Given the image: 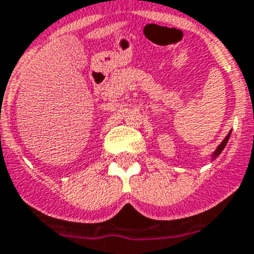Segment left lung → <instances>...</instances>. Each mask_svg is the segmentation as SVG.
<instances>
[{"label":"left lung","mask_w":254,"mask_h":254,"mask_svg":"<svg viewBox=\"0 0 254 254\" xmlns=\"http://www.w3.org/2000/svg\"><path fill=\"white\" fill-rule=\"evenodd\" d=\"M229 137H231V131H229L228 134H227V137H225V138L223 139V142H221L220 145H219V146L216 147V150L213 151V153H212V155H211V159H215V158H217V157H219V155L221 154V151L224 150V147L227 146V142H228Z\"/></svg>","instance_id":"8db88e82"}]
</instances>
